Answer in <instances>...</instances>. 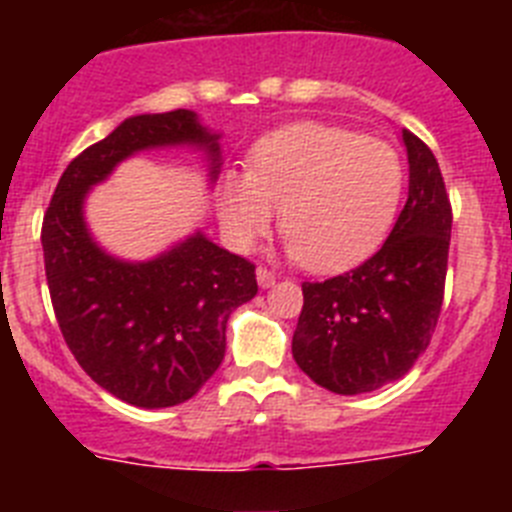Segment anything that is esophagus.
I'll return each mask as SVG.
<instances>
[{"mask_svg": "<svg viewBox=\"0 0 512 512\" xmlns=\"http://www.w3.org/2000/svg\"><path fill=\"white\" fill-rule=\"evenodd\" d=\"M256 279H259L261 289H269L277 284V274L271 269H266V266H259V269H256Z\"/></svg>", "mask_w": 512, "mask_h": 512, "instance_id": "34e87169", "label": "esophagus"}]
</instances>
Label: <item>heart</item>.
Here are the masks:
<instances>
[{"label":"heart","instance_id":"heart-1","mask_svg":"<svg viewBox=\"0 0 512 512\" xmlns=\"http://www.w3.org/2000/svg\"><path fill=\"white\" fill-rule=\"evenodd\" d=\"M248 164L251 171H228L220 182L225 235L248 251L282 207L289 253L312 271L364 261L390 230L405 179L390 143L320 122L274 130Z\"/></svg>","mask_w":512,"mask_h":512}]
</instances>
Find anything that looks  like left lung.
Instances as JSON below:
<instances>
[{
	"label": "left lung",
	"mask_w": 512,
	"mask_h": 512,
	"mask_svg": "<svg viewBox=\"0 0 512 512\" xmlns=\"http://www.w3.org/2000/svg\"><path fill=\"white\" fill-rule=\"evenodd\" d=\"M408 202L372 259L325 282L302 284L292 336L297 366L336 395H361L405 377L441 315L451 243V202L433 151L402 130Z\"/></svg>",
	"instance_id": "1"
}]
</instances>
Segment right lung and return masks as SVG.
I'll list each match as a JSON object with an SVG mask.
<instances>
[{
	"instance_id": "add662e5",
	"label": "right lung",
	"mask_w": 512,
	"mask_h": 512,
	"mask_svg": "<svg viewBox=\"0 0 512 512\" xmlns=\"http://www.w3.org/2000/svg\"><path fill=\"white\" fill-rule=\"evenodd\" d=\"M217 138L192 110L128 117L66 166L45 210V279L66 346L102 390L135 408H171L200 392L225 356L230 312L259 292L256 266L200 230L151 261L115 259L89 235L84 200L148 148H202L215 182Z\"/></svg>"
}]
</instances>
